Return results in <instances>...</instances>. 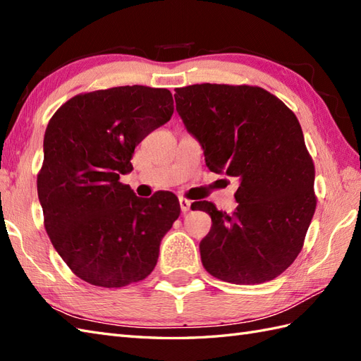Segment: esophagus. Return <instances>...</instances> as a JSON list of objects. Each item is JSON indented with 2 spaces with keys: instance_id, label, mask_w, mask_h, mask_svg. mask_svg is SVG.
Listing matches in <instances>:
<instances>
[{
  "instance_id": "34e87169",
  "label": "esophagus",
  "mask_w": 361,
  "mask_h": 361,
  "mask_svg": "<svg viewBox=\"0 0 361 361\" xmlns=\"http://www.w3.org/2000/svg\"><path fill=\"white\" fill-rule=\"evenodd\" d=\"M178 201H180V207H181V212H183V214H186V212L190 211V201H189V200L180 197Z\"/></svg>"
}]
</instances>
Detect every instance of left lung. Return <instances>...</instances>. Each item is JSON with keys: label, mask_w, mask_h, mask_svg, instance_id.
Returning a JSON list of instances; mask_svg holds the SVG:
<instances>
[{"label": "left lung", "mask_w": 361, "mask_h": 361, "mask_svg": "<svg viewBox=\"0 0 361 361\" xmlns=\"http://www.w3.org/2000/svg\"><path fill=\"white\" fill-rule=\"evenodd\" d=\"M173 97L209 171L240 181L232 214L209 201L195 204L212 219L201 263L233 284L274 280L300 254L317 206L315 169L297 116L254 86L204 82L177 87Z\"/></svg>", "instance_id": "obj_1"}]
</instances>
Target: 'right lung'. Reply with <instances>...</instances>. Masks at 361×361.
<instances>
[{
    "label": "right lung",
    "mask_w": 361,
    "mask_h": 361,
    "mask_svg": "<svg viewBox=\"0 0 361 361\" xmlns=\"http://www.w3.org/2000/svg\"><path fill=\"white\" fill-rule=\"evenodd\" d=\"M172 114L169 90L135 85L73 97L47 124L37 180L44 228L64 263L94 286L146 279L178 219L172 192L140 198L120 183L135 146Z\"/></svg>",
    "instance_id": "obj_1"
}]
</instances>
